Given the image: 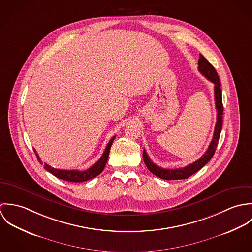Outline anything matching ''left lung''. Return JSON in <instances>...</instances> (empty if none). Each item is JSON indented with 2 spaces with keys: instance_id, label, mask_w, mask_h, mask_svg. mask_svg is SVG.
<instances>
[{
  "instance_id": "obj_1",
  "label": "left lung",
  "mask_w": 252,
  "mask_h": 252,
  "mask_svg": "<svg viewBox=\"0 0 252 252\" xmlns=\"http://www.w3.org/2000/svg\"><path fill=\"white\" fill-rule=\"evenodd\" d=\"M198 68H199V72L215 84V100H216V107L217 110V117H216L217 120H216L214 137H213L212 143L209 145V148L200 159H198L197 161L193 162L190 165H187L186 167L180 168V169H163L155 165L148 157L147 153L145 152V149H144L143 158H144L145 166L153 175L163 180H176L188 179L190 176H192L193 174L198 172L200 169H202L212 159V157L216 152V146L218 144L221 129H222V121H223L221 84H220L219 76L216 72V69L202 54H200V58L198 61Z\"/></svg>"
}]
</instances>
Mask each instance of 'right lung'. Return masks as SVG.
<instances>
[{
  "label": "right lung",
  "instance_id": "add662e5",
  "mask_svg": "<svg viewBox=\"0 0 252 252\" xmlns=\"http://www.w3.org/2000/svg\"><path fill=\"white\" fill-rule=\"evenodd\" d=\"M115 139V136L111 138V140L109 141L102 157L89 169L85 170V171H77V170H59V169H54L52 167H50L49 165L44 163V169L46 171H48L49 173H51L53 176H55L56 178L60 179V180H66V181H72V182H82V181H86V180H91L95 177H97L98 175H100L107 162H108V154H109V150H110V146L113 143V140ZM35 153H36V158L38 161H40L38 154L36 153V150L34 149ZM41 162V161H40Z\"/></svg>",
  "mask_w": 252,
  "mask_h": 252
}]
</instances>
